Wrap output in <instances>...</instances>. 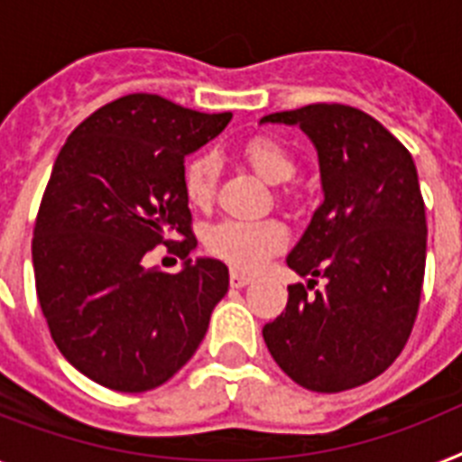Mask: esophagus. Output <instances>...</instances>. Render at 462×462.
<instances>
[{"label":"esophagus","instance_id":"1","mask_svg":"<svg viewBox=\"0 0 462 462\" xmlns=\"http://www.w3.org/2000/svg\"><path fill=\"white\" fill-rule=\"evenodd\" d=\"M230 284H232V289H244L246 284H251V277H246V274H242V273H232Z\"/></svg>","mask_w":462,"mask_h":462}]
</instances>
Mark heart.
<instances>
[{"mask_svg":"<svg viewBox=\"0 0 462 462\" xmlns=\"http://www.w3.org/2000/svg\"><path fill=\"white\" fill-rule=\"evenodd\" d=\"M244 159L263 180L279 185L296 176V162L273 138H254L244 145ZM218 178V159L197 154L185 166V195L192 207H208ZM207 249L239 273H255L270 255L286 246V230L277 220H220L207 230Z\"/></svg>","mask_w":462,"mask_h":462,"instance_id":"1","label":"heart"}]
</instances>
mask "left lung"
I'll list each match as a JSON object with an SVG mask.
<instances>
[{
	"mask_svg": "<svg viewBox=\"0 0 462 462\" xmlns=\"http://www.w3.org/2000/svg\"><path fill=\"white\" fill-rule=\"evenodd\" d=\"M315 145L324 201L286 255L308 288L263 327L279 369L312 393H343L381 375L404 347L420 300L428 225L413 157L381 122L350 106L274 112Z\"/></svg>",
	"mask_w": 462,
	"mask_h": 462,
	"instance_id": "1",
	"label": "left lung"
}]
</instances>
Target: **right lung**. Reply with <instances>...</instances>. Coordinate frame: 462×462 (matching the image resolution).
<instances>
[{"label":"right lung","instance_id":"add662e5","mask_svg":"<svg viewBox=\"0 0 462 462\" xmlns=\"http://www.w3.org/2000/svg\"><path fill=\"white\" fill-rule=\"evenodd\" d=\"M230 119L131 93L84 119L53 162L32 239L37 298L60 355L98 385L154 390L207 336L230 273L189 258L183 162ZM176 234L181 273L145 268L146 251Z\"/></svg>","mask_w":462,"mask_h":462}]
</instances>
